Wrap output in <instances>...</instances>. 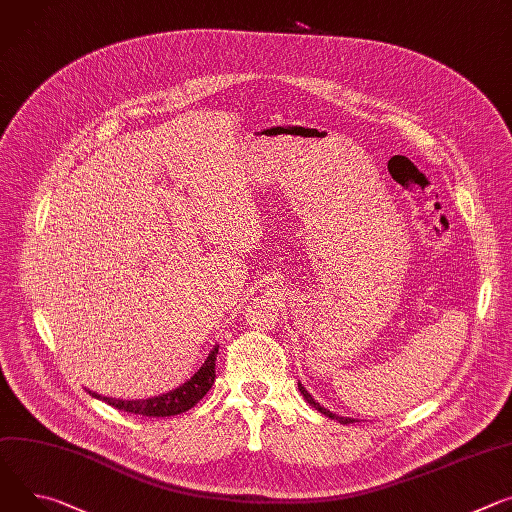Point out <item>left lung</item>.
<instances>
[{"label":"left lung","mask_w":512,"mask_h":512,"mask_svg":"<svg viewBox=\"0 0 512 512\" xmlns=\"http://www.w3.org/2000/svg\"><path fill=\"white\" fill-rule=\"evenodd\" d=\"M298 390L302 392V396H304V400L312 406V408H316L318 412H322L324 416H329V418H333V421H339L341 425H351V423H357V421H353V418H349V416H339V414H335V412H331V410H327V408H324V406H320L308 392H306V388L298 382Z\"/></svg>","instance_id":"left-lung-1"}]
</instances>
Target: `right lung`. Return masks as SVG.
<instances>
[{
    "mask_svg": "<svg viewBox=\"0 0 512 512\" xmlns=\"http://www.w3.org/2000/svg\"><path fill=\"white\" fill-rule=\"evenodd\" d=\"M216 355H218V347H214L208 355V359L204 361V365L196 371L194 378L188 380L185 384H181L179 388L155 396V398H147V400H114V398H106L100 396L96 392L87 390L94 398H100L104 402H108L110 406L130 412V414H143V416H175L181 414L185 410L194 408L204 396L206 392L212 388L214 378H216Z\"/></svg>",
    "mask_w": 512,
    "mask_h": 512,
    "instance_id": "1",
    "label": "right lung"
}]
</instances>
